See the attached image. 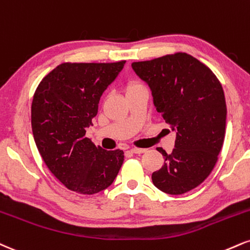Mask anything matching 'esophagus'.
I'll list each match as a JSON object with an SVG mask.
<instances>
[{
	"mask_svg": "<svg viewBox=\"0 0 250 250\" xmlns=\"http://www.w3.org/2000/svg\"><path fill=\"white\" fill-rule=\"evenodd\" d=\"M146 149H140V148H131L130 149V152H133V154H143V152H146Z\"/></svg>",
	"mask_w": 250,
	"mask_h": 250,
	"instance_id": "1",
	"label": "esophagus"
}]
</instances>
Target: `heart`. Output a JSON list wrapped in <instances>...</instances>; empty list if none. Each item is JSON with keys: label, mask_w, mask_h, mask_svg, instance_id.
Here are the masks:
<instances>
[{"label": "heart", "mask_w": 250, "mask_h": 250, "mask_svg": "<svg viewBox=\"0 0 250 250\" xmlns=\"http://www.w3.org/2000/svg\"><path fill=\"white\" fill-rule=\"evenodd\" d=\"M140 87H142V85L138 83H135V81H131V83H129L127 86H125V93L130 92V91H134V89L136 88H140Z\"/></svg>", "instance_id": "heart-1"}]
</instances>
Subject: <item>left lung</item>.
<instances>
[{
	"label": "left lung",
	"instance_id": "8db88e82",
	"mask_svg": "<svg viewBox=\"0 0 250 250\" xmlns=\"http://www.w3.org/2000/svg\"><path fill=\"white\" fill-rule=\"evenodd\" d=\"M131 67L176 133L170 155L157 148L164 165L152 173V183L169 194L193 190L212 172L224 144L227 108L220 81L206 65L183 52L133 62Z\"/></svg>",
	"mask_w": 250,
	"mask_h": 250
}]
</instances>
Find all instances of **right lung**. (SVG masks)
<instances>
[{"label": "right lung", "instance_id": "right-lung-1", "mask_svg": "<svg viewBox=\"0 0 250 250\" xmlns=\"http://www.w3.org/2000/svg\"><path fill=\"white\" fill-rule=\"evenodd\" d=\"M125 62H64L41 81L31 106L37 149L51 172L68 190L98 193L112 185L121 169V150H104L87 138L102 93Z\"/></svg>", "mask_w": 250, "mask_h": 250}]
</instances>
